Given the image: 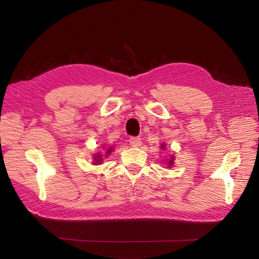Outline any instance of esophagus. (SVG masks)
Segmentation results:
<instances>
[{
    "label": "esophagus",
    "mask_w": 259,
    "mask_h": 259,
    "mask_svg": "<svg viewBox=\"0 0 259 259\" xmlns=\"http://www.w3.org/2000/svg\"><path fill=\"white\" fill-rule=\"evenodd\" d=\"M130 144L133 147H139L142 144V141H141V139H139V137H131Z\"/></svg>",
    "instance_id": "obj_1"
}]
</instances>
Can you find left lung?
I'll return each mask as SVG.
<instances>
[{"label":"left lung","instance_id":"left-lung-1","mask_svg":"<svg viewBox=\"0 0 259 259\" xmlns=\"http://www.w3.org/2000/svg\"><path fill=\"white\" fill-rule=\"evenodd\" d=\"M170 158H173V157H170ZM171 165H173V159H170L169 162H168V167H169V166H171Z\"/></svg>","mask_w":259,"mask_h":259}]
</instances>
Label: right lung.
Segmentation results:
<instances>
[{"instance_id": "right-lung-1", "label": "right lung", "mask_w": 259, "mask_h": 259, "mask_svg": "<svg viewBox=\"0 0 259 259\" xmlns=\"http://www.w3.org/2000/svg\"><path fill=\"white\" fill-rule=\"evenodd\" d=\"M110 152H111V149H107V153H110ZM99 157H100V155H97V158H96V157L94 158V160H95L96 163L100 162V160H101V159H99Z\"/></svg>"}]
</instances>
